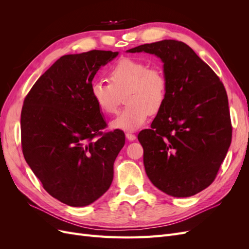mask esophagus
Segmentation results:
<instances>
[{
	"mask_svg": "<svg viewBox=\"0 0 249 249\" xmlns=\"http://www.w3.org/2000/svg\"><path fill=\"white\" fill-rule=\"evenodd\" d=\"M125 138L129 140V141H134V140H136V136H135L134 134H132V133H126L125 134Z\"/></svg>",
	"mask_w": 249,
	"mask_h": 249,
	"instance_id": "esophagus-1",
	"label": "esophagus"
}]
</instances>
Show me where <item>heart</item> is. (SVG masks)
<instances>
[{
	"mask_svg": "<svg viewBox=\"0 0 249 249\" xmlns=\"http://www.w3.org/2000/svg\"><path fill=\"white\" fill-rule=\"evenodd\" d=\"M109 83L94 81L90 85V96L102 113H115L122 96L126 107L112 120L113 130L136 131L144 125L149 114H157L167 99L168 82L158 66H148L141 60L124 58L112 67Z\"/></svg>",
	"mask_w": 249,
	"mask_h": 249,
	"instance_id": "b5f03b06",
	"label": "heart"
}]
</instances>
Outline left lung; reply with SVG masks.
<instances>
[{
  "instance_id": "8db88e82",
  "label": "left lung",
  "mask_w": 249,
  "mask_h": 249,
  "mask_svg": "<svg viewBox=\"0 0 249 249\" xmlns=\"http://www.w3.org/2000/svg\"><path fill=\"white\" fill-rule=\"evenodd\" d=\"M127 53H148L163 62L167 99L150 129L138 134L143 164L158 189L189 197L215 179L231 141L228 94L220 79L186 43L142 44Z\"/></svg>"
}]
</instances>
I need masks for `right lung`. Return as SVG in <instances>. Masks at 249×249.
<instances>
[{
    "instance_id": "right-lung-1",
    "label": "right lung",
    "mask_w": 249,
    "mask_h": 249,
    "mask_svg": "<svg viewBox=\"0 0 249 249\" xmlns=\"http://www.w3.org/2000/svg\"><path fill=\"white\" fill-rule=\"evenodd\" d=\"M117 55L93 50L62 56L24 101L25 160L44 190L67 206H88L109 189L113 164L124 145L123 131L101 132L106 122L90 96L95 73Z\"/></svg>"
}]
</instances>
